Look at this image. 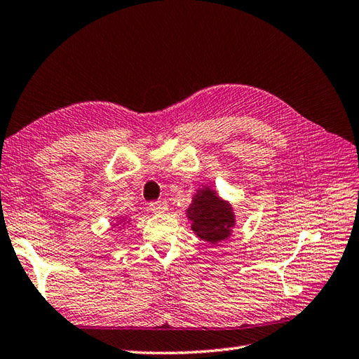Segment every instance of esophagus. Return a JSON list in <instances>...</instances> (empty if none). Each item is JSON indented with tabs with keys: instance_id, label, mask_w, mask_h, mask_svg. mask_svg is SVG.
Wrapping results in <instances>:
<instances>
[{
	"instance_id": "1",
	"label": "esophagus",
	"mask_w": 359,
	"mask_h": 359,
	"mask_svg": "<svg viewBox=\"0 0 359 359\" xmlns=\"http://www.w3.org/2000/svg\"><path fill=\"white\" fill-rule=\"evenodd\" d=\"M149 210L152 213H165L168 210L166 201H154L149 203Z\"/></svg>"
}]
</instances>
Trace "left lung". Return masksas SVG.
Returning <instances> with one entry per match:
<instances>
[{"label": "left lung", "mask_w": 359, "mask_h": 359, "mask_svg": "<svg viewBox=\"0 0 359 359\" xmlns=\"http://www.w3.org/2000/svg\"><path fill=\"white\" fill-rule=\"evenodd\" d=\"M188 217L193 221L191 229L194 233L201 240L213 244L226 240L235 224L233 210L210 188L201 189L196 196L191 207L188 208Z\"/></svg>", "instance_id": "left-lung-1"}]
</instances>
